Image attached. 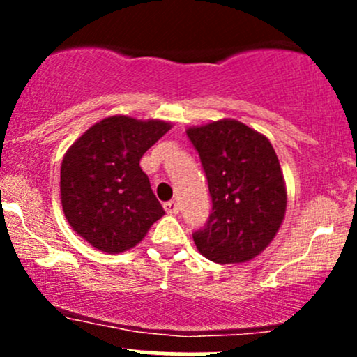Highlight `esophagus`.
Here are the masks:
<instances>
[{
  "instance_id": "esophagus-1",
  "label": "esophagus",
  "mask_w": 357,
  "mask_h": 357,
  "mask_svg": "<svg viewBox=\"0 0 357 357\" xmlns=\"http://www.w3.org/2000/svg\"><path fill=\"white\" fill-rule=\"evenodd\" d=\"M164 208H165V212H167V214H178V212H179V205H178V202H174V200L165 202V204H164Z\"/></svg>"
}]
</instances>
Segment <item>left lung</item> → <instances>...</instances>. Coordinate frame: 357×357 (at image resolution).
<instances>
[{
    "label": "left lung",
    "instance_id": "1",
    "mask_svg": "<svg viewBox=\"0 0 357 357\" xmlns=\"http://www.w3.org/2000/svg\"><path fill=\"white\" fill-rule=\"evenodd\" d=\"M200 155L212 214L193 242L219 264L254 259L271 243L287 211V186L275 149L264 135L235 119L186 129Z\"/></svg>",
    "mask_w": 357,
    "mask_h": 357
}]
</instances>
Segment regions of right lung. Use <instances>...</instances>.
Returning a JSON list of instances; mask_svg holds the SVG:
<instances>
[{
  "label": "right lung",
  "mask_w": 357,
  "mask_h": 357,
  "mask_svg": "<svg viewBox=\"0 0 357 357\" xmlns=\"http://www.w3.org/2000/svg\"><path fill=\"white\" fill-rule=\"evenodd\" d=\"M169 129L171 122L158 119L112 115L67 150L60 169L63 214L89 245L107 254L129 250L164 215L139 160Z\"/></svg>",
  "instance_id": "add662e5"
}]
</instances>
